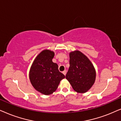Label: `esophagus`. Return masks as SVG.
Wrapping results in <instances>:
<instances>
[{"label":"esophagus","instance_id":"esophagus-1","mask_svg":"<svg viewBox=\"0 0 121 121\" xmlns=\"http://www.w3.org/2000/svg\"><path fill=\"white\" fill-rule=\"evenodd\" d=\"M66 72H67V71L66 70H65L63 72H62V73H64V75H66Z\"/></svg>","mask_w":121,"mask_h":121}]
</instances>
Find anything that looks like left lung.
Returning a JSON list of instances; mask_svg holds the SVG:
<instances>
[{"label": "left lung", "mask_w": 121, "mask_h": 121, "mask_svg": "<svg viewBox=\"0 0 121 121\" xmlns=\"http://www.w3.org/2000/svg\"><path fill=\"white\" fill-rule=\"evenodd\" d=\"M70 67L66 78L74 91L78 93L87 92L96 80V70L87 56L78 50L69 53Z\"/></svg>", "instance_id": "8db88e82"}]
</instances>
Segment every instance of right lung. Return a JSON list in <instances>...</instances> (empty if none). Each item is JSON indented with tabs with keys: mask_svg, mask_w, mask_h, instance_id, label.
Segmentation results:
<instances>
[{
	"mask_svg": "<svg viewBox=\"0 0 121 121\" xmlns=\"http://www.w3.org/2000/svg\"><path fill=\"white\" fill-rule=\"evenodd\" d=\"M53 51L44 50L38 55L32 64L29 79L37 91L45 95L52 94L57 90L65 75L58 70L57 64L52 62Z\"/></svg>",
	"mask_w": 121,
	"mask_h": 121,
	"instance_id": "add662e5",
	"label": "right lung"
}]
</instances>
